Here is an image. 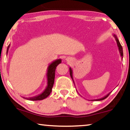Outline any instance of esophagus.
<instances>
[{"instance_id":"esophagus-1","label":"esophagus","mask_w":130,"mask_h":130,"mask_svg":"<svg viewBox=\"0 0 130 130\" xmlns=\"http://www.w3.org/2000/svg\"><path fill=\"white\" fill-rule=\"evenodd\" d=\"M66 60H67V61L68 63H71L72 61V59L70 58H67L66 59Z\"/></svg>"}]
</instances>
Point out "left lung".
Here are the masks:
<instances>
[{
	"label": "left lung",
	"instance_id": "left-lung-1",
	"mask_svg": "<svg viewBox=\"0 0 130 130\" xmlns=\"http://www.w3.org/2000/svg\"><path fill=\"white\" fill-rule=\"evenodd\" d=\"M113 36L114 37H115V40L116 41V42H117V46H118V48H119V53L120 54V56L121 57L122 59H123V47H122V46L121 45L120 43V41L119 39H118L117 36H116V34H113ZM69 72H70V75H71V77L72 79L73 82V84H74L75 86V82H74V80H73V70L72 69L71 67H69ZM111 92H109L108 94H106V96H104V97H103L102 98H100V99H93V100H93V101H100V100H104L106 98H107V97L108 96V95L111 93Z\"/></svg>",
	"mask_w": 130,
	"mask_h": 130
}]
</instances>
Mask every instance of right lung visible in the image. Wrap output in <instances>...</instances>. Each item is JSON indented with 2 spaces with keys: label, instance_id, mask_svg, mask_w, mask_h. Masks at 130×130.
Instances as JSON below:
<instances>
[{
  "label": "right lung",
  "instance_id": "obj_1",
  "mask_svg": "<svg viewBox=\"0 0 130 130\" xmlns=\"http://www.w3.org/2000/svg\"><path fill=\"white\" fill-rule=\"evenodd\" d=\"M10 46V44H9V46H7V54L8 53L9 49ZM62 62L61 59H58L54 61L48 65L47 68V72H46V82H47V85H46L45 89L44 90L43 92L41 93L40 94L38 95L35 96L31 98H25L23 97L24 99H26L28 100H32V101H36V100H41L47 98L51 93L52 89H53L54 83V79H55V69L56 68L59 63H61Z\"/></svg>",
  "mask_w": 130,
  "mask_h": 130
}]
</instances>
